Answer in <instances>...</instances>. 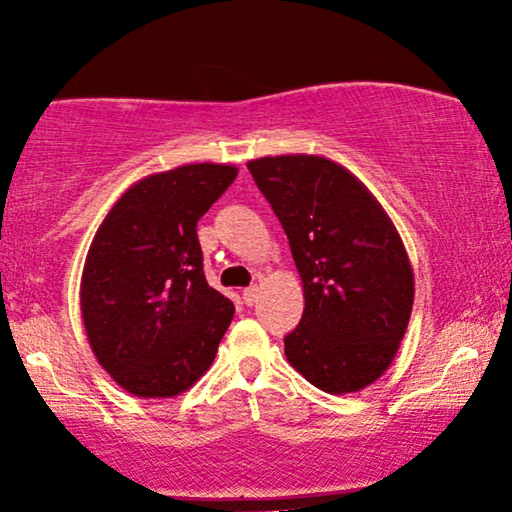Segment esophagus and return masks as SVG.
<instances>
[{"label": "esophagus", "instance_id": "obj_1", "mask_svg": "<svg viewBox=\"0 0 512 512\" xmlns=\"http://www.w3.org/2000/svg\"><path fill=\"white\" fill-rule=\"evenodd\" d=\"M242 298L247 305H254L258 300V286H247V289L242 291Z\"/></svg>", "mask_w": 512, "mask_h": 512}]
</instances>
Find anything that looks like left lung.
<instances>
[{"instance_id":"8db88e82","label":"left lung","mask_w":512,"mask_h":512,"mask_svg":"<svg viewBox=\"0 0 512 512\" xmlns=\"http://www.w3.org/2000/svg\"><path fill=\"white\" fill-rule=\"evenodd\" d=\"M282 223L303 279V319L284 338L293 368L328 394H352L391 366L408 328L415 277L375 195L321 156L247 163Z\"/></svg>"}]
</instances>
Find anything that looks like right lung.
I'll return each mask as SVG.
<instances>
[{
	"label": "right lung",
	"mask_w": 512,
	"mask_h": 512,
	"mask_svg": "<svg viewBox=\"0 0 512 512\" xmlns=\"http://www.w3.org/2000/svg\"><path fill=\"white\" fill-rule=\"evenodd\" d=\"M237 167L195 163L149 174L109 209L81 277V317L100 366L142 398H172L212 366L235 307L207 284L200 216Z\"/></svg>",
	"instance_id": "obj_1"
}]
</instances>
